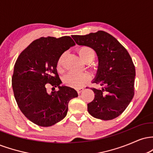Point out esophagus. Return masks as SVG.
<instances>
[{
	"label": "esophagus",
	"mask_w": 153,
	"mask_h": 153,
	"mask_svg": "<svg viewBox=\"0 0 153 153\" xmlns=\"http://www.w3.org/2000/svg\"><path fill=\"white\" fill-rule=\"evenodd\" d=\"M76 90H77V91H78V94H80V93H81L82 91L84 90V88H82V87L78 88H77Z\"/></svg>",
	"instance_id": "esophagus-1"
}]
</instances>
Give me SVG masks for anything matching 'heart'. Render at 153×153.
Here are the masks:
<instances>
[{"label":"heart","instance_id":"b5f03b06","mask_svg":"<svg viewBox=\"0 0 153 153\" xmlns=\"http://www.w3.org/2000/svg\"><path fill=\"white\" fill-rule=\"evenodd\" d=\"M78 54L82 59H85L86 57L90 56L95 55L94 51L88 47H82L79 49ZM65 54H62L59 57L58 60V67H60L62 64ZM89 80V75L86 73H76V72H71L66 75L65 78V82L67 85L71 87L79 88L85 84Z\"/></svg>","mask_w":153,"mask_h":153}]
</instances>
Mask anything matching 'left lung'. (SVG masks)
Wrapping results in <instances>:
<instances>
[{
  "label": "left lung",
  "mask_w": 153,
  "mask_h": 153,
  "mask_svg": "<svg viewBox=\"0 0 153 153\" xmlns=\"http://www.w3.org/2000/svg\"><path fill=\"white\" fill-rule=\"evenodd\" d=\"M77 45L94 49L99 66L91 88L94 99L88 104L91 116L111 120L122 114L134 97L135 68L127 50L113 36L103 31L86 35H73Z\"/></svg>",
  "instance_id": "obj_1"
}]
</instances>
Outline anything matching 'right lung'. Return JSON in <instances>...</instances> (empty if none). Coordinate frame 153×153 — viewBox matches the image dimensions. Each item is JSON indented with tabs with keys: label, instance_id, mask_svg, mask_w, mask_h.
Instances as JSON below:
<instances>
[{
	"label": "right lung",
	"instance_id": "right-lung-1",
	"mask_svg": "<svg viewBox=\"0 0 153 153\" xmlns=\"http://www.w3.org/2000/svg\"><path fill=\"white\" fill-rule=\"evenodd\" d=\"M75 44L71 36L41 37L19 56L14 65L12 87L21 111L40 127H50L66 117L68 103L78 97L74 88L62 85L57 74L59 58ZM53 86L51 93L46 85ZM58 87L55 91L54 88Z\"/></svg>",
	"mask_w": 153,
	"mask_h": 153
}]
</instances>
